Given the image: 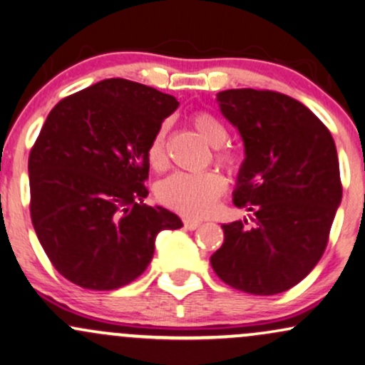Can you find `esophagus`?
Masks as SVG:
<instances>
[{
	"mask_svg": "<svg viewBox=\"0 0 365 365\" xmlns=\"http://www.w3.org/2000/svg\"><path fill=\"white\" fill-rule=\"evenodd\" d=\"M200 225H202V221H199V219H185V221H183V226H185L187 230H190V231L197 230V227H199Z\"/></svg>",
	"mask_w": 365,
	"mask_h": 365,
	"instance_id": "esophagus-1",
	"label": "esophagus"
}]
</instances>
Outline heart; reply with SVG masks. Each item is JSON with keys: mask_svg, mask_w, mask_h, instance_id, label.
Wrapping results in <instances>:
<instances>
[{"mask_svg": "<svg viewBox=\"0 0 365 365\" xmlns=\"http://www.w3.org/2000/svg\"><path fill=\"white\" fill-rule=\"evenodd\" d=\"M192 122H194L197 133L207 140L210 146L219 148L226 143V127L212 113H195ZM166 134H168V124L165 122L158 127L148 144V160L156 170L163 168L166 163ZM217 161L225 166L235 163L232 156L226 151L217 153ZM225 178L217 171H200V173L177 171L158 183L156 195L166 207L177 210L183 216L200 217L212 209L214 200L225 192Z\"/></svg>", "mask_w": 365, "mask_h": 365, "instance_id": "obj_1", "label": "heart"}]
</instances>
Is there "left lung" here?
Returning a JSON list of instances; mask_svg holds the SVG:
<instances>
[{
	"instance_id": "1",
	"label": "left lung",
	"mask_w": 365,
	"mask_h": 365,
	"mask_svg": "<svg viewBox=\"0 0 365 365\" xmlns=\"http://www.w3.org/2000/svg\"><path fill=\"white\" fill-rule=\"evenodd\" d=\"M217 103L245 146L232 202L255 225H222L210 265L232 289L274 296L299 284L327 248L341 202L335 140L306 105L277 91H219Z\"/></svg>"
}]
</instances>
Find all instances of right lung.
I'll return each instance as SVG.
<instances>
[{
    "instance_id": "1",
    "label": "right lung",
    "mask_w": 365,
    "mask_h": 365,
    "mask_svg": "<svg viewBox=\"0 0 365 365\" xmlns=\"http://www.w3.org/2000/svg\"><path fill=\"white\" fill-rule=\"evenodd\" d=\"M175 96L110 78L52 108L29 158L30 216L52 265L91 291L138 279L158 232L183 226L144 204L148 144L178 108Z\"/></svg>"
}]
</instances>
